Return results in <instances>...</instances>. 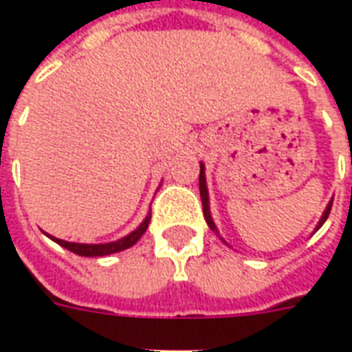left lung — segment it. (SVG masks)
Returning a JSON list of instances; mask_svg holds the SVG:
<instances>
[{
    "label": "left lung",
    "instance_id": "left-lung-1",
    "mask_svg": "<svg viewBox=\"0 0 352 352\" xmlns=\"http://www.w3.org/2000/svg\"><path fill=\"white\" fill-rule=\"evenodd\" d=\"M199 196H201V206H204V217H206L207 226L213 230L214 234H217V236L222 239V236L219 234V228H217V224L213 222V217H211V209H209V192H207L206 166H204L201 162H199ZM330 209H332V199H330V204L326 206L324 213H322V217H320V221H318L317 228H315V230H318L320 226H322V224H324L326 219H328V214H330ZM222 241H224V239H222ZM224 243H226V241H224ZM226 245H228V243H226Z\"/></svg>",
    "mask_w": 352,
    "mask_h": 352
}]
</instances>
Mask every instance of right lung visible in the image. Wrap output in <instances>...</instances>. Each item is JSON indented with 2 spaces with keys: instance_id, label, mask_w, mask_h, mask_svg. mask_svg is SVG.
Masks as SVG:
<instances>
[{
  "instance_id": "add662e5",
  "label": "right lung",
  "mask_w": 352,
  "mask_h": 352,
  "mask_svg": "<svg viewBox=\"0 0 352 352\" xmlns=\"http://www.w3.org/2000/svg\"><path fill=\"white\" fill-rule=\"evenodd\" d=\"M148 222H151V213L146 214L145 221L139 224L138 228L130 232L128 236H124L122 239H116V241H111V243H72V241H64V239H58V237L47 236L52 239V241H56L58 245H62L64 249L67 251L75 252V254H79V256H109V254H115V252L126 251V249H130L131 245H135L141 239V236L145 234L146 228H148Z\"/></svg>"
}]
</instances>
